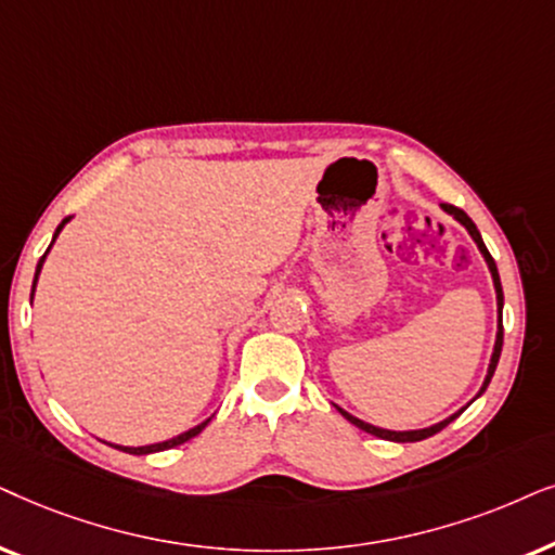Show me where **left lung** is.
I'll use <instances>...</instances> for the list:
<instances>
[{
  "label": "left lung",
  "mask_w": 555,
  "mask_h": 555,
  "mask_svg": "<svg viewBox=\"0 0 555 555\" xmlns=\"http://www.w3.org/2000/svg\"><path fill=\"white\" fill-rule=\"evenodd\" d=\"M441 210L444 212H449V216H452L456 223H462L464 228H467V233L472 235V241L477 243V248H479V254H482V258H485V263H487V269H490V273H492V286H494V297H498V335H494V347H492V358H490V365H487V375H485V383H482V388H479V393L475 396V398H479L487 390V386H490V380H492V375H494V367H498V360H500V352H502V305H505V297H502V284H500V273H498V266H494V258L490 256V250H487V246H485V241H482V235H479V231H477V225L472 223V218L467 216V212L464 210H460V208H454V205H441ZM475 398H472V401H475ZM469 401V403H472ZM467 403V405H469ZM467 405H464V409H467ZM335 409L343 413V416L350 421L352 426H358V428H363V431H367V434H373V437H378V439H386V441H398V444H405V441H421V439H428V437H434V434L437 431H441V428L444 426H449L452 424V421L460 416V413L464 411H456V413H452V416L449 418H444V421H439V424H434V426H426V428H413V431H390V428H380V426H373V424H367V421H360L358 416H352V413H347L345 409H339V405H335Z\"/></svg>",
  "instance_id": "obj_1"
}]
</instances>
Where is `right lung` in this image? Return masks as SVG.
<instances>
[{"label":"right lung","instance_id":"add662e5","mask_svg":"<svg viewBox=\"0 0 555 555\" xmlns=\"http://www.w3.org/2000/svg\"><path fill=\"white\" fill-rule=\"evenodd\" d=\"M70 218H65L61 225L55 228V235H53V241H50V246H48V250H46V256L40 258V263H37V269H35V282H33V294H29V301H33V297H35V286H37V279H40V271H42V263H46V258H48V254H50V248H53V243H55V238L57 235H61V231L65 228V223H68ZM212 418V416H210ZM210 418H205L203 424H197V426H192V428H188V431H182V434H177V437H172V439H167V441H159V444H146V447H121V444H111V447H116V449H121V452H129V454H154V452H165V449H172V447H180V444H184V441H190L192 437H197V434L203 431L205 426L210 424Z\"/></svg>","mask_w":555,"mask_h":555}]
</instances>
